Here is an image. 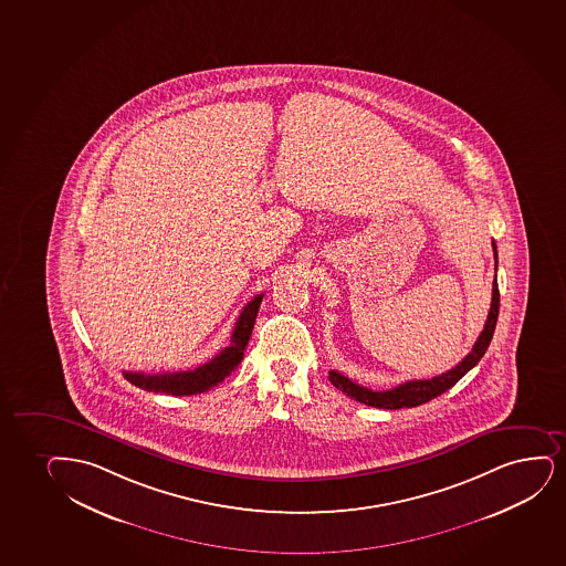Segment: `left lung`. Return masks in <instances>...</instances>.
<instances>
[{"label":"left lung","instance_id":"left-lung-1","mask_svg":"<svg viewBox=\"0 0 566 566\" xmlns=\"http://www.w3.org/2000/svg\"><path fill=\"white\" fill-rule=\"evenodd\" d=\"M494 248L495 269H497V252H495V242H492ZM497 313H500V290H497V282L492 284V303H490L489 318L484 324L479 339L474 342L473 349L469 353L463 360H461L455 368L448 370L447 374L431 377V379H412L400 384L395 389L389 391H371L368 387L350 381L349 377L343 376L339 371H329V381L334 385L335 389L345 392L347 397L355 398L358 402L366 406H374V408H384V410H398V408H413V406L426 405L429 400L439 397L442 392H447L450 387H454L461 377L465 376L471 368H474L479 360H481L486 349H489L492 335H494L495 322H497Z\"/></svg>","mask_w":566,"mask_h":566}]
</instances>
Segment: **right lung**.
I'll return each instance as SVG.
<instances>
[{
  "label": "right lung",
  "mask_w": 566,
  "mask_h": 566,
  "mask_svg": "<svg viewBox=\"0 0 566 566\" xmlns=\"http://www.w3.org/2000/svg\"><path fill=\"white\" fill-rule=\"evenodd\" d=\"M263 301V293L255 295L244 311L238 316L234 329H232L231 345L224 347L219 355L213 356L210 363L198 366L195 370L171 371V374H143V371H124L129 384L145 389V391L166 392L174 397H189L198 392L210 391L211 387L221 384L224 377L231 376L242 363L245 347L252 335L259 305Z\"/></svg>",
  "instance_id": "1"
}]
</instances>
